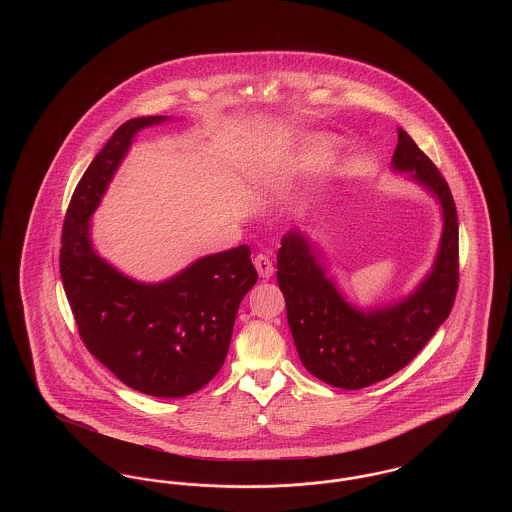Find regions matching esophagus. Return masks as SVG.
<instances>
[{
    "mask_svg": "<svg viewBox=\"0 0 512 512\" xmlns=\"http://www.w3.org/2000/svg\"><path fill=\"white\" fill-rule=\"evenodd\" d=\"M253 265L257 268V272H259V276L263 278V280H268L272 274H274V267H272V261L268 259L267 255H257L255 257V261H253Z\"/></svg>",
    "mask_w": 512,
    "mask_h": 512,
    "instance_id": "1",
    "label": "esophagus"
}]
</instances>
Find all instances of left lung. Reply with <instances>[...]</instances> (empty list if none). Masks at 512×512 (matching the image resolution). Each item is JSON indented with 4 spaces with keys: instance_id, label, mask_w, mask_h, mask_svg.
<instances>
[{
    "instance_id": "obj_1",
    "label": "left lung",
    "mask_w": 512,
    "mask_h": 512,
    "mask_svg": "<svg viewBox=\"0 0 512 512\" xmlns=\"http://www.w3.org/2000/svg\"><path fill=\"white\" fill-rule=\"evenodd\" d=\"M391 165L411 172L443 211L436 263L403 301L370 311L347 303L317 247L299 230L288 232L278 249L276 280L299 359L318 380L341 390L372 386L409 365L449 317L459 288V219L445 178L403 128Z\"/></svg>"
}]
</instances>
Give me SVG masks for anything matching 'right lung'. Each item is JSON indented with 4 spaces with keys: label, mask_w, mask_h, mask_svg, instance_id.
<instances>
[{
    "label": "right lung",
    "mask_w": 512,
    "mask_h": 512,
    "mask_svg": "<svg viewBox=\"0 0 512 512\" xmlns=\"http://www.w3.org/2000/svg\"><path fill=\"white\" fill-rule=\"evenodd\" d=\"M165 121L124 122L94 157L65 215L59 268L78 334L99 363L132 390L184 397L209 384L226 359L238 307L257 282L251 249L238 245L142 284L105 263L90 242V217L132 138Z\"/></svg>",
    "instance_id": "right-lung-1"
}]
</instances>
